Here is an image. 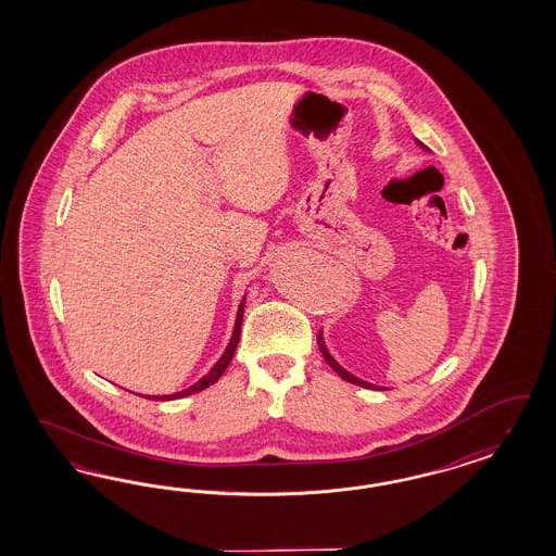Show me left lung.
<instances>
[{
    "label": "left lung",
    "mask_w": 556,
    "mask_h": 556,
    "mask_svg": "<svg viewBox=\"0 0 556 556\" xmlns=\"http://www.w3.org/2000/svg\"><path fill=\"white\" fill-rule=\"evenodd\" d=\"M421 144V142H418ZM318 346H320V353L324 354V358H326V363L332 367V369L337 370L338 375L344 379V381H349V383H354V386H361V388H369V389H381L377 388V386H370V383H365V381H361V379H356L354 375H351L349 370L342 369L340 365H338L337 361H334V356L328 353V349H326V344H324V338H321V332L318 334Z\"/></svg>",
    "instance_id": "8db88e82"
}]
</instances>
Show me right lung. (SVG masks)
I'll return each mask as SVG.
<instances>
[{
    "label": "right lung",
    "instance_id": "1",
    "mask_svg": "<svg viewBox=\"0 0 556 556\" xmlns=\"http://www.w3.org/2000/svg\"><path fill=\"white\" fill-rule=\"evenodd\" d=\"M242 314H244V298H242V302L238 305V314H236L232 338H230V342H228V346H226L224 354L219 356L218 363L210 369L207 375H203L202 379H200L195 386L184 389V391H179V393L163 395V397H152V400H179V397H186V395H191V393H198V391H202V389L210 388L212 383H216L219 377H222V372L228 369V365H230V361H232V356H235L236 346H238V338H240V326H242ZM149 400H151V397H149Z\"/></svg>",
    "mask_w": 556,
    "mask_h": 556
}]
</instances>
